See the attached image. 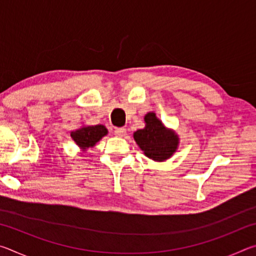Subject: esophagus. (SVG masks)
Listing matches in <instances>:
<instances>
[{
  "instance_id": "34e87169",
  "label": "esophagus",
  "mask_w": 256,
  "mask_h": 256,
  "mask_svg": "<svg viewBox=\"0 0 256 256\" xmlns=\"http://www.w3.org/2000/svg\"><path fill=\"white\" fill-rule=\"evenodd\" d=\"M114 133H115V136H124L125 134H126V130H125L124 128H116Z\"/></svg>"
}]
</instances>
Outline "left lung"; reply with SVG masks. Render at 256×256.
<instances>
[{"mask_svg":"<svg viewBox=\"0 0 256 256\" xmlns=\"http://www.w3.org/2000/svg\"><path fill=\"white\" fill-rule=\"evenodd\" d=\"M144 123V128L133 133L134 141L138 148L144 151L146 157L154 162H162L170 159L178 149V134L164 125L154 112H146Z\"/></svg>","mask_w":256,"mask_h":256,"instance_id":"1","label":"left lung"}]
</instances>
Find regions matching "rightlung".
Wrapping results in <instances>:
<instances>
[{
  "mask_svg": "<svg viewBox=\"0 0 256 256\" xmlns=\"http://www.w3.org/2000/svg\"><path fill=\"white\" fill-rule=\"evenodd\" d=\"M108 130L102 124L98 125H82L81 128L71 132V138L82 151L94 148L98 141L107 136Z\"/></svg>",
  "mask_w": 256,
  "mask_h": 256,
  "instance_id": "1",
  "label": "right lung"
}]
</instances>
